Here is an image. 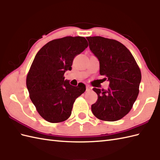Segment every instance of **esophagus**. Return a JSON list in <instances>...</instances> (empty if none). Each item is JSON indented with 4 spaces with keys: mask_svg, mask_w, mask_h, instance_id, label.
<instances>
[{
    "mask_svg": "<svg viewBox=\"0 0 160 160\" xmlns=\"http://www.w3.org/2000/svg\"><path fill=\"white\" fill-rule=\"evenodd\" d=\"M91 89H92V88H91L90 86H87V91H91Z\"/></svg>",
    "mask_w": 160,
    "mask_h": 160,
    "instance_id": "34e87169",
    "label": "esophagus"
}]
</instances>
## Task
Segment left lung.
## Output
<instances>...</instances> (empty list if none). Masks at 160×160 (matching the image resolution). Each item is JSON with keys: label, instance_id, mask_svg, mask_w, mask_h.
<instances>
[{"label": "left lung", "instance_id": "left-lung-1", "mask_svg": "<svg viewBox=\"0 0 160 160\" xmlns=\"http://www.w3.org/2000/svg\"><path fill=\"white\" fill-rule=\"evenodd\" d=\"M90 50L100 62V73L109 80L107 90L93 88L98 95L91 111L99 120H120L131 110L139 94L140 67L127 47L118 40L101 36L87 37Z\"/></svg>", "mask_w": 160, "mask_h": 160}]
</instances>
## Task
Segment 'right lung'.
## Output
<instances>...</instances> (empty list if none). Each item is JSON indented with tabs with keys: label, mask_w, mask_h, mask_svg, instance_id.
Wrapping results in <instances>:
<instances>
[{
	"label": "right lung",
	"mask_w": 160,
	"mask_h": 160,
	"mask_svg": "<svg viewBox=\"0 0 160 160\" xmlns=\"http://www.w3.org/2000/svg\"><path fill=\"white\" fill-rule=\"evenodd\" d=\"M88 47L81 36H67L47 42L37 53L27 76L29 98L38 113L51 123L67 120L77 98L86 90L64 80V74L71 70L73 59Z\"/></svg>",
	"instance_id": "obj_1"
}]
</instances>
